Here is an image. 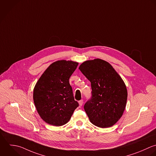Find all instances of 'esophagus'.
I'll return each mask as SVG.
<instances>
[{"label": "esophagus", "mask_w": 156, "mask_h": 156, "mask_svg": "<svg viewBox=\"0 0 156 156\" xmlns=\"http://www.w3.org/2000/svg\"><path fill=\"white\" fill-rule=\"evenodd\" d=\"M78 103H79V105H80V106H81L83 105V100H80V101H78Z\"/></svg>", "instance_id": "obj_1"}]
</instances>
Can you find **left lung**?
<instances>
[{
	"instance_id": "obj_1",
	"label": "left lung",
	"mask_w": 156,
	"mask_h": 156,
	"mask_svg": "<svg viewBox=\"0 0 156 156\" xmlns=\"http://www.w3.org/2000/svg\"><path fill=\"white\" fill-rule=\"evenodd\" d=\"M79 69L91 83L92 98L84 106L90 122L102 128L112 126L126 105L128 91L123 80L108 62L99 58L84 61Z\"/></svg>"
}]
</instances>
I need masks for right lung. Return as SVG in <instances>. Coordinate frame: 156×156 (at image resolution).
Here are the masks:
<instances>
[{
	"label": "right lung",
	"mask_w": 156,
	"mask_h": 156,
	"mask_svg": "<svg viewBox=\"0 0 156 156\" xmlns=\"http://www.w3.org/2000/svg\"><path fill=\"white\" fill-rule=\"evenodd\" d=\"M78 65L72 61L59 60L44 71L33 90V101L41 118L47 123L66 124L79 106L74 100L69 78Z\"/></svg>",
	"instance_id": "right-lung-1"
}]
</instances>
